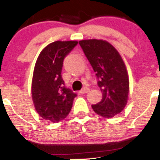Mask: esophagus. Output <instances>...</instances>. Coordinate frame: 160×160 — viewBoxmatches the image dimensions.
Returning a JSON list of instances; mask_svg holds the SVG:
<instances>
[{
  "instance_id": "esophagus-1",
  "label": "esophagus",
  "mask_w": 160,
  "mask_h": 160,
  "mask_svg": "<svg viewBox=\"0 0 160 160\" xmlns=\"http://www.w3.org/2000/svg\"><path fill=\"white\" fill-rule=\"evenodd\" d=\"M88 92H89V88H83L81 90H80V92H79V93H81V94H84V93H87Z\"/></svg>"
}]
</instances>
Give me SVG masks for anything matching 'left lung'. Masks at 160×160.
Returning a JSON list of instances; mask_svg holds the SVG:
<instances>
[{
  "label": "left lung",
  "mask_w": 160,
  "mask_h": 160,
  "mask_svg": "<svg viewBox=\"0 0 160 160\" xmlns=\"http://www.w3.org/2000/svg\"><path fill=\"white\" fill-rule=\"evenodd\" d=\"M98 79L102 99L93 104L94 112L104 118L122 112L128 101L129 80L124 61L117 49L101 39L79 42Z\"/></svg>",
  "instance_id": "left-lung-1"
}]
</instances>
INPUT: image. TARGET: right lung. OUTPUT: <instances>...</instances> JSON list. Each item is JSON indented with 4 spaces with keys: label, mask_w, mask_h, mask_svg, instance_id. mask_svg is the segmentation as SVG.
<instances>
[{
    "label": "right lung",
    "mask_w": 160,
    "mask_h": 160,
    "mask_svg": "<svg viewBox=\"0 0 160 160\" xmlns=\"http://www.w3.org/2000/svg\"><path fill=\"white\" fill-rule=\"evenodd\" d=\"M77 41H56L42 50L35 62L32 82V97L37 112L53 123L67 118L77 94L66 88L62 78L66 56Z\"/></svg>",
    "instance_id": "1"
}]
</instances>
